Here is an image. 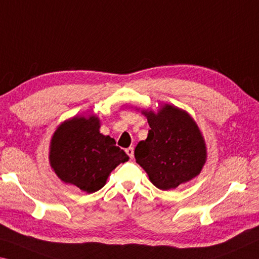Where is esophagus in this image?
I'll return each instance as SVG.
<instances>
[{"mask_svg":"<svg viewBox=\"0 0 259 259\" xmlns=\"http://www.w3.org/2000/svg\"><path fill=\"white\" fill-rule=\"evenodd\" d=\"M125 152H126V154L130 157V159L134 158V146H130V147H128V149H125Z\"/></svg>","mask_w":259,"mask_h":259,"instance_id":"esophagus-1","label":"esophagus"}]
</instances>
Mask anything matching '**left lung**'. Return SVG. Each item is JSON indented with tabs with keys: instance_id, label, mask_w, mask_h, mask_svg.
Listing matches in <instances>:
<instances>
[{
	"instance_id": "8db88e82",
	"label": "left lung",
	"mask_w": 259,
	"mask_h": 259,
	"mask_svg": "<svg viewBox=\"0 0 259 259\" xmlns=\"http://www.w3.org/2000/svg\"><path fill=\"white\" fill-rule=\"evenodd\" d=\"M150 130L135 149L136 162L161 190H170L196 178L206 162V144L190 115L165 104L157 113L143 110Z\"/></svg>"
}]
</instances>
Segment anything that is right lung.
Instances as JSON below:
<instances>
[{
	"label": "right lung",
	"instance_id": "1",
	"mask_svg": "<svg viewBox=\"0 0 259 259\" xmlns=\"http://www.w3.org/2000/svg\"><path fill=\"white\" fill-rule=\"evenodd\" d=\"M96 115L75 116L57 126L49 146V162L64 183L89 194L105 186L109 174L128 161L115 139L100 134Z\"/></svg>",
	"mask_w": 259,
	"mask_h": 259
}]
</instances>
